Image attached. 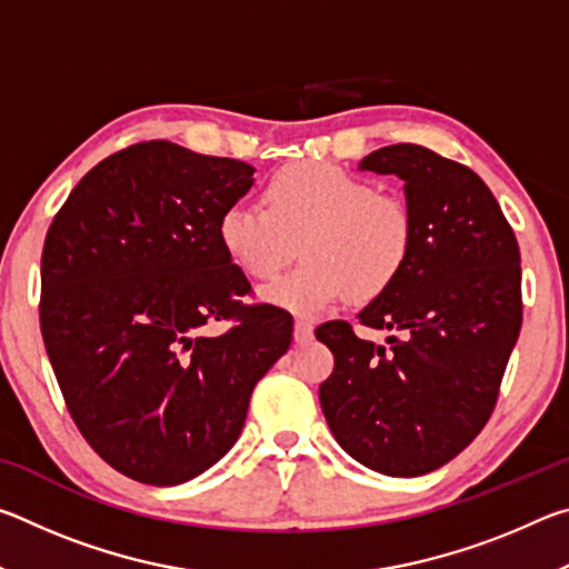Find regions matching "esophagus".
I'll return each mask as SVG.
<instances>
[{"label": "esophagus", "mask_w": 569, "mask_h": 569, "mask_svg": "<svg viewBox=\"0 0 569 569\" xmlns=\"http://www.w3.org/2000/svg\"><path fill=\"white\" fill-rule=\"evenodd\" d=\"M313 339V326L308 323V321H296V326H293V341L296 343H308Z\"/></svg>", "instance_id": "obj_1"}]
</instances>
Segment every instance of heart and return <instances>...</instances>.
Wrapping results in <instances>:
<instances>
[{
	"label": "heart",
	"instance_id": "1",
	"mask_svg": "<svg viewBox=\"0 0 569 569\" xmlns=\"http://www.w3.org/2000/svg\"><path fill=\"white\" fill-rule=\"evenodd\" d=\"M266 206L233 203L218 220V238L233 263L268 281L306 261L263 291L266 301L316 316L349 296L369 303L397 283L413 250V216L397 192L336 162L301 160L273 172Z\"/></svg>",
	"mask_w": 569,
	"mask_h": 569
}]
</instances>
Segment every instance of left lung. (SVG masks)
Masks as SVG:
<instances>
[{
    "mask_svg": "<svg viewBox=\"0 0 569 569\" xmlns=\"http://www.w3.org/2000/svg\"><path fill=\"white\" fill-rule=\"evenodd\" d=\"M361 170L403 180L413 250L387 293L359 313L389 346L346 321L316 329L333 353L319 399L333 437L389 477L435 471L471 445L497 407L522 329L512 226L475 170L411 142L373 150Z\"/></svg>",
    "mask_w": 569,
    "mask_h": 569,
    "instance_id": "1",
    "label": "left lung"
}]
</instances>
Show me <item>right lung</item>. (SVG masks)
Segmentation results:
<instances>
[{"instance_id": "1", "label": "right lung", "mask_w": 569, "mask_h": 569, "mask_svg": "<svg viewBox=\"0 0 569 569\" xmlns=\"http://www.w3.org/2000/svg\"><path fill=\"white\" fill-rule=\"evenodd\" d=\"M250 186L248 162L138 142L77 182L47 230L40 329L67 411L142 485H182L226 457L291 346V313L243 303L253 288L218 238Z\"/></svg>"}]
</instances>
